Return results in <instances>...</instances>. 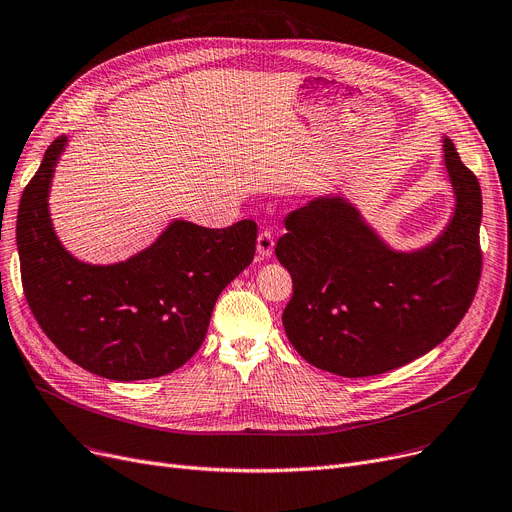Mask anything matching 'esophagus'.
Listing matches in <instances>:
<instances>
[{
  "label": "esophagus",
  "mask_w": 512,
  "mask_h": 512,
  "mask_svg": "<svg viewBox=\"0 0 512 512\" xmlns=\"http://www.w3.org/2000/svg\"><path fill=\"white\" fill-rule=\"evenodd\" d=\"M274 234L270 232V230H263L259 236H257V255L261 257V259H267V257H272V253H274Z\"/></svg>",
  "instance_id": "esophagus-1"
}]
</instances>
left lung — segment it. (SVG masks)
<instances>
[{"mask_svg": "<svg viewBox=\"0 0 512 512\" xmlns=\"http://www.w3.org/2000/svg\"><path fill=\"white\" fill-rule=\"evenodd\" d=\"M454 211L421 249L398 251L344 195L288 213L276 257L292 276L282 324L311 365L367 378L444 342L473 303L481 276V188L442 137Z\"/></svg>", "mask_w": 512, "mask_h": 512, "instance_id": "obj_1", "label": "left lung"}]
</instances>
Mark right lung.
Listing matches in <instances>:
<instances>
[{"instance_id": "right-lung-1", "label": "right lung", "mask_w": 512, "mask_h": 512, "mask_svg": "<svg viewBox=\"0 0 512 512\" xmlns=\"http://www.w3.org/2000/svg\"><path fill=\"white\" fill-rule=\"evenodd\" d=\"M66 145L62 134L47 147L20 199L16 245L26 303L47 338L101 378L172 373L199 351L220 292L253 261L257 224L213 230L174 220L126 261H78L53 230L47 203Z\"/></svg>"}]
</instances>
